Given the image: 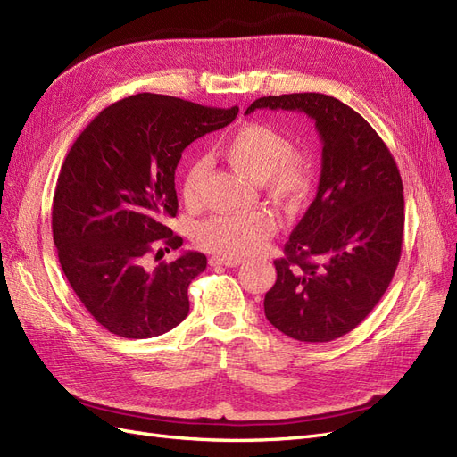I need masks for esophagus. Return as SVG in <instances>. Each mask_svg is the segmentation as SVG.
<instances>
[{
  "instance_id": "1",
  "label": "esophagus",
  "mask_w": 457,
  "mask_h": 457,
  "mask_svg": "<svg viewBox=\"0 0 457 457\" xmlns=\"http://www.w3.org/2000/svg\"><path fill=\"white\" fill-rule=\"evenodd\" d=\"M242 262V259H230V257H212L210 259V265L212 267H219V265H223V267H238Z\"/></svg>"
}]
</instances>
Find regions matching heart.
<instances>
[{
	"instance_id": "1",
	"label": "heart",
	"mask_w": 457,
	"mask_h": 457,
	"mask_svg": "<svg viewBox=\"0 0 457 457\" xmlns=\"http://www.w3.org/2000/svg\"><path fill=\"white\" fill-rule=\"evenodd\" d=\"M286 135L261 123H250L234 133L223 146V154L234 170L250 177L255 183H265L269 195L286 205H295L307 196L311 188V165L305 158L292 152ZM207 171V160H196L183 179V198L188 205L202 200ZM276 232V219L265 210L245 213L213 215L195 228V242L202 250L217 257H244L259 252Z\"/></svg>"
}]
</instances>
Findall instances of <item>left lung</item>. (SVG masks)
<instances>
[{"mask_svg": "<svg viewBox=\"0 0 457 457\" xmlns=\"http://www.w3.org/2000/svg\"><path fill=\"white\" fill-rule=\"evenodd\" d=\"M297 110L322 141L318 192L265 295L267 320L305 343L349 334L378 305L403 252L404 195L393 154L370 123L322 93L261 96L255 110Z\"/></svg>", "mask_w": 457, "mask_h": 457, "instance_id": "left-lung-1", "label": "left lung"}]
</instances>
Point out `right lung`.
I'll return each mask as SVG.
<instances>
[{"label": "right lung", "mask_w": 457, "mask_h": 457, "mask_svg": "<svg viewBox=\"0 0 457 457\" xmlns=\"http://www.w3.org/2000/svg\"><path fill=\"white\" fill-rule=\"evenodd\" d=\"M237 114L238 106L131 95L95 116L66 154L53 196L54 247L74 294L112 334L148 339L187 318L188 284L205 270V255L187 252L154 269L146 261L183 245L165 227L177 215L183 150Z\"/></svg>", "instance_id": "1"}]
</instances>
